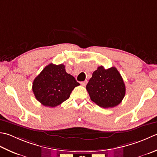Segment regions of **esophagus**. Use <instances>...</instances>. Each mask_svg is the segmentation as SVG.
<instances>
[{
	"label": "esophagus",
	"instance_id": "34e87169",
	"mask_svg": "<svg viewBox=\"0 0 157 157\" xmlns=\"http://www.w3.org/2000/svg\"><path fill=\"white\" fill-rule=\"evenodd\" d=\"M87 80H85V81H84V82H80V84L82 85V86H86V85L87 84Z\"/></svg>",
	"mask_w": 157,
	"mask_h": 157
}]
</instances>
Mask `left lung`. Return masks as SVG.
I'll use <instances>...</instances> for the list:
<instances>
[{
	"mask_svg": "<svg viewBox=\"0 0 157 157\" xmlns=\"http://www.w3.org/2000/svg\"><path fill=\"white\" fill-rule=\"evenodd\" d=\"M86 90L90 99L103 108L117 106L123 99L126 92L123 79L116 67L105 69L103 66L93 72Z\"/></svg>",
	"mask_w": 157,
	"mask_h": 157,
	"instance_id": "left-lung-1",
	"label": "left lung"
}]
</instances>
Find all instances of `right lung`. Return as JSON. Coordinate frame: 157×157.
I'll list each match as a JSON object with an SVG mask.
<instances>
[{"label": "right lung", "instance_id": "1", "mask_svg": "<svg viewBox=\"0 0 157 157\" xmlns=\"http://www.w3.org/2000/svg\"><path fill=\"white\" fill-rule=\"evenodd\" d=\"M79 85L74 77L66 72L64 64L50 63L34 79L33 91L43 105L54 107L68 99Z\"/></svg>", "mask_w": 157, "mask_h": 157}]
</instances>
